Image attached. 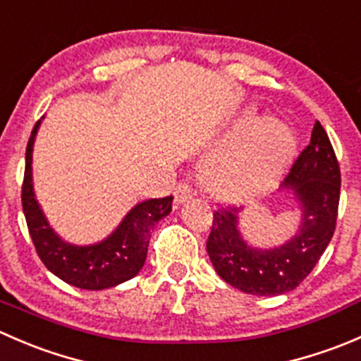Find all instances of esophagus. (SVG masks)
I'll list each match as a JSON object with an SVG mask.
<instances>
[{
	"mask_svg": "<svg viewBox=\"0 0 361 361\" xmlns=\"http://www.w3.org/2000/svg\"><path fill=\"white\" fill-rule=\"evenodd\" d=\"M188 199H192V188L188 183H180L174 188V201L176 204L187 202Z\"/></svg>",
	"mask_w": 361,
	"mask_h": 361,
	"instance_id": "esophagus-1",
	"label": "esophagus"
}]
</instances>
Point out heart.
<instances>
[{"label": "heart", "mask_w": 361, "mask_h": 361, "mask_svg": "<svg viewBox=\"0 0 361 361\" xmlns=\"http://www.w3.org/2000/svg\"><path fill=\"white\" fill-rule=\"evenodd\" d=\"M250 118L251 115L243 123ZM293 152L295 137L290 127L274 116L260 118L206 164L204 185L225 201L255 197L281 176Z\"/></svg>", "instance_id": "1"}]
</instances>
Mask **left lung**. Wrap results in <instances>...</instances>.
Wrapping results in <instances>:
<instances>
[{"label": "left lung", "instance_id": "obj_1", "mask_svg": "<svg viewBox=\"0 0 361 361\" xmlns=\"http://www.w3.org/2000/svg\"><path fill=\"white\" fill-rule=\"evenodd\" d=\"M281 190L293 195L300 220L288 241L272 248L250 245L239 231L238 207L214 213L206 250L221 279L245 293L274 297L297 288L318 264L336 231L341 171L332 143L316 122L311 143L295 160Z\"/></svg>", "mask_w": 361, "mask_h": 361}]
</instances>
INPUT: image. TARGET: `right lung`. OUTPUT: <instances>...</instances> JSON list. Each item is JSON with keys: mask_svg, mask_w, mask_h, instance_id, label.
<instances>
[{"mask_svg": "<svg viewBox=\"0 0 361 361\" xmlns=\"http://www.w3.org/2000/svg\"><path fill=\"white\" fill-rule=\"evenodd\" d=\"M42 120H38L25 148L23 209L29 234L45 267L68 285L82 290H106L133 279L147 260L152 231L173 209V195L137 202L115 231L92 245L64 241L47 220L32 187V148Z\"/></svg>", "mask_w": 361, "mask_h": 361, "instance_id": "right-lung-1", "label": "right lung"}]
</instances>
